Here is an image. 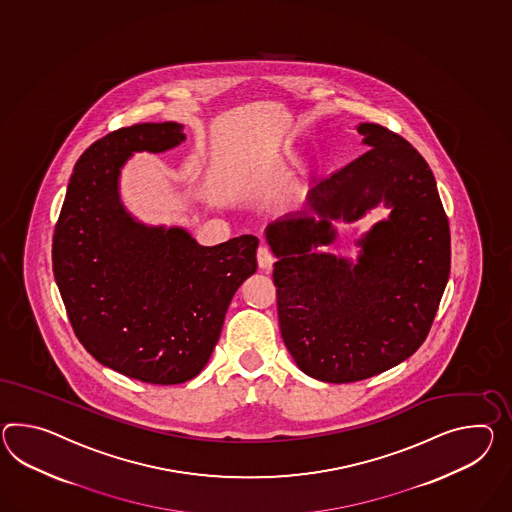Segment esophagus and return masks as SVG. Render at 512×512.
<instances>
[{"label": "esophagus", "instance_id": "34e87169", "mask_svg": "<svg viewBox=\"0 0 512 512\" xmlns=\"http://www.w3.org/2000/svg\"><path fill=\"white\" fill-rule=\"evenodd\" d=\"M257 262H259V268L261 270H270L272 264H274V255L268 246H261L257 250Z\"/></svg>", "mask_w": 512, "mask_h": 512}]
</instances>
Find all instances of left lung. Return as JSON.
I'll return each mask as SVG.
<instances>
[{
  "label": "left lung",
  "instance_id": "obj_1",
  "mask_svg": "<svg viewBox=\"0 0 512 512\" xmlns=\"http://www.w3.org/2000/svg\"><path fill=\"white\" fill-rule=\"evenodd\" d=\"M366 151L309 190L307 211L264 235L277 262L281 337L303 374L353 383L409 359L422 346L448 285L449 225L435 175L405 138L357 125ZM379 202L391 209L356 241L355 260L319 248L333 221L352 223Z\"/></svg>",
  "mask_w": 512,
  "mask_h": 512
}]
</instances>
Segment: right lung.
<instances>
[{
  "instance_id": "obj_1",
  "label": "right lung",
  "mask_w": 512,
  "mask_h": 512,
  "mask_svg": "<svg viewBox=\"0 0 512 512\" xmlns=\"http://www.w3.org/2000/svg\"><path fill=\"white\" fill-rule=\"evenodd\" d=\"M183 125L137 124L77 161L53 235V274L79 342L118 374L179 385L200 374L238 287L257 270L259 238L201 246L185 227L125 209L120 175L135 153L185 142Z\"/></svg>"
}]
</instances>
